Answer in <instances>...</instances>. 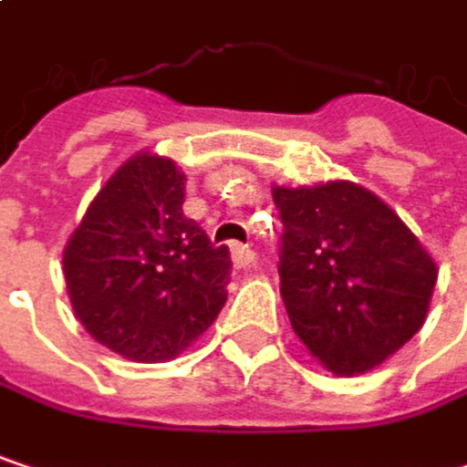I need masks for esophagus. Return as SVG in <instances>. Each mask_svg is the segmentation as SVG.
Segmentation results:
<instances>
[{"label":"esophagus","mask_w":467,"mask_h":467,"mask_svg":"<svg viewBox=\"0 0 467 467\" xmlns=\"http://www.w3.org/2000/svg\"><path fill=\"white\" fill-rule=\"evenodd\" d=\"M233 262H234V267H251V265L256 262V254H254L248 245H240V243H234Z\"/></svg>","instance_id":"1"}]
</instances>
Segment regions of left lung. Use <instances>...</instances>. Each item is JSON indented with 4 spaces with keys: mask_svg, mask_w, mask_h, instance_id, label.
Listing matches in <instances>:
<instances>
[{
    "mask_svg": "<svg viewBox=\"0 0 467 467\" xmlns=\"http://www.w3.org/2000/svg\"><path fill=\"white\" fill-rule=\"evenodd\" d=\"M273 200L295 335L335 376L373 370L424 325L432 256L387 202L351 181L275 186Z\"/></svg>",
    "mask_w": 467,
    "mask_h": 467,
    "instance_id": "8db88e82",
    "label": "left lung"
}]
</instances>
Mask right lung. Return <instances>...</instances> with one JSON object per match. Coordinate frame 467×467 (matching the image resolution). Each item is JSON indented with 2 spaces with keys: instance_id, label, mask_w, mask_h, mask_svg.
I'll return each mask as SVG.
<instances>
[{
  "instance_id": "add662e5",
  "label": "right lung",
  "mask_w": 467,
  "mask_h": 467,
  "mask_svg": "<svg viewBox=\"0 0 467 467\" xmlns=\"http://www.w3.org/2000/svg\"><path fill=\"white\" fill-rule=\"evenodd\" d=\"M183 192L175 161L135 153L64 248L75 317L94 340L135 362L178 357L227 303L230 248L183 216Z\"/></svg>"
}]
</instances>
